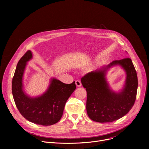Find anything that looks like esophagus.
<instances>
[{"label":"esophagus","instance_id":"34e87169","mask_svg":"<svg viewBox=\"0 0 149 149\" xmlns=\"http://www.w3.org/2000/svg\"><path fill=\"white\" fill-rule=\"evenodd\" d=\"M75 84L77 87H80L81 86V83L79 80H76L75 81Z\"/></svg>","mask_w":149,"mask_h":149}]
</instances>
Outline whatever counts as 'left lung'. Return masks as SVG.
I'll return each mask as SVG.
<instances>
[{
	"label": "left lung",
	"instance_id": "obj_1",
	"mask_svg": "<svg viewBox=\"0 0 149 149\" xmlns=\"http://www.w3.org/2000/svg\"><path fill=\"white\" fill-rule=\"evenodd\" d=\"M117 65L124 70L126 79L122 89L116 92L109 85L107 74L111 68ZM81 83L87 91L88 115L96 122H112L122 118L130 111L136 100L138 77L129 58L113 61L87 74L81 79Z\"/></svg>",
	"mask_w": 149,
	"mask_h": 149
}]
</instances>
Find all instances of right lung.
Segmentation results:
<instances>
[{
	"mask_svg": "<svg viewBox=\"0 0 149 149\" xmlns=\"http://www.w3.org/2000/svg\"><path fill=\"white\" fill-rule=\"evenodd\" d=\"M33 54L27 51L17 65L12 81L13 96L18 110L29 121L42 126H49L60 121L68 99L76 88L75 81L65 84L52 77L45 92L31 97L26 92L23 85V76L28 62Z\"/></svg>",
	"mask_w": 149,
	"mask_h": 149,
	"instance_id": "add662e5",
	"label": "right lung"
}]
</instances>
